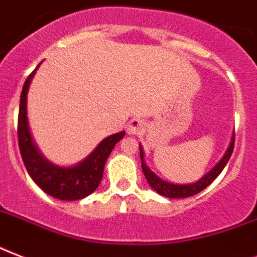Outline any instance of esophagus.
<instances>
[{
  "label": "esophagus",
  "mask_w": 257,
  "mask_h": 257,
  "mask_svg": "<svg viewBox=\"0 0 257 257\" xmlns=\"http://www.w3.org/2000/svg\"><path fill=\"white\" fill-rule=\"evenodd\" d=\"M143 130H145V123H143V120H141V119H133L130 122V124H128V128H127V131H128V134H141V133H143Z\"/></svg>",
  "instance_id": "esophagus-1"
}]
</instances>
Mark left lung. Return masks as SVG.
<instances>
[{"instance_id":"1","label":"left lung","mask_w":257,"mask_h":257,"mask_svg":"<svg viewBox=\"0 0 257 257\" xmlns=\"http://www.w3.org/2000/svg\"><path fill=\"white\" fill-rule=\"evenodd\" d=\"M234 146V133L230 137L229 146L226 149V151L224 153V156L217 164L214 165L213 168L210 169L209 172L206 173L205 176H202L198 181L193 182V184H172V182H168V181L162 180L160 177L157 176L156 173L151 172L150 169L147 168L146 162H145V153H143L142 146L139 145V151H141V161H142V170L143 174L146 177L147 182L150 185L151 188L154 189L157 193H160L161 196L168 197V198H186V197L194 196L197 193H200L201 190H204L206 186H209L212 182H213L220 173L224 170L225 165L228 164L230 156H232V151H233Z\"/></svg>"}]
</instances>
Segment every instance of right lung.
I'll use <instances>...</instances> for the list:
<instances>
[{"label":"right lung","instance_id":"add662e5","mask_svg":"<svg viewBox=\"0 0 257 257\" xmlns=\"http://www.w3.org/2000/svg\"><path fill=\"white\" fill-rule=\"evenodd\" d=\"M41 64V63H40ZM40 64L24 83L20 97L19 146L24 165L29 176L44 192L57 200H81L95 192L104 172V165L115 145L124 137V131L107 137L97 145L87 158L73 166H59L45 158L32 138L28 122V92L32 79Z\"/></svg>","mask_w":257,"mask_h":257}]
</instances>
